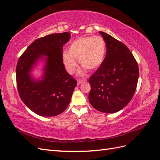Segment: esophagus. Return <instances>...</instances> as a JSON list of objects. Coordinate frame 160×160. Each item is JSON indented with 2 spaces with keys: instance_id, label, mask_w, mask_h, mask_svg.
<instances>
[{
  "instance_id": "1",
  "label": "esophagus",
  "mask_w": 160,
  "mask_h": 160,
  "mask_svg": "<svg viewBox=\"0 0 160 160\" xmlns=\"http://www.w3.org/2000/svg\"><path fill=\"white\" fill-rule=\"evenodd\" d=\"M85 80H82V79H78V80H77V82H78V85H80V84H82L83 82H85Z\"/></svg>"
}]
</instances>
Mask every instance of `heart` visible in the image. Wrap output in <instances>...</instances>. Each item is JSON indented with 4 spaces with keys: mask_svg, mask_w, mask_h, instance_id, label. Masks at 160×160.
I'll use <instances>...</instances> for the list:
<instances>
[{
    "mask_svg": "<svg viewBox=\"0 0 160 160\" xmlns=\"http://www.w3.org/2000/svg\"><path fill=\"white\" fill-rule=\"evenodd\" d=\"M107 47L100 36L80 37L69 45L68 52H64L62 60L66 69L73 73L77 67L76 60L87 71L98 69L102 64L106 55Z\"/></svg>",
    "mask_w": 160,
    "mask_h": 160,
    "instance_id": "1",
    "label": "heart"
}]
</instances>
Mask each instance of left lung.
<instances>
[{
  "instance_id": "8db88e82",
  "label": "left lung",
  "mask_w": 160,
  "mask_h": 160,
  "mask_svg": "<svg viewBox=\"0 0 160 160\" xmlns=\"http://www.w3.org/2000/svg\"><path fill=\"white\" fill-rule=\"evenodd\" d=\"M106 42L102 64L89 78V100L100 112L115 113L127 106L136 89L139 68L136 60L124 44L99 32Z\"/></svg>"
}]
</instances>
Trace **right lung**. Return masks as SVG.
<instances>
[{"label": "right lung", "instance_id": "right-lung-1", "mask_svg": "<svg viewBox=\"0 0 160 160\" xmlns=\"http://www.w3.org/2000/svg\"><path fill=\"white\" fill-rule=\"evenodd\" d=\"M70 33H52L33 41L16 65V84L22 101L30 110L44 117L56 116L69 105L77 82L67 73L62 60V47ZM41 55L46 64L41 81H36L30 71Z\"/></svg>", "mask_w": 160, "mask_h": 160}]
</instances>
